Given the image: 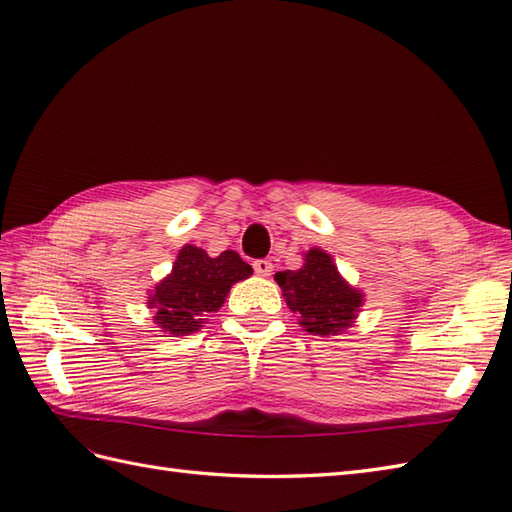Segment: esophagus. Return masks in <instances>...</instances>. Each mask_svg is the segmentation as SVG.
Segmentation results:
<instances>
[{"label": "esophagus", "instance_id": "1", "mask_svg": "<svg viewBox=\"0 0 512 512\" xmlns=\"http://www.w3.org/2000/svg\"><path fill=\"white\" fill-rule=\"evenodd\" d=\"M253 268L259 277H270L272 275V264L268 259H257L253 261Z\"/></svg>", "mask_w": 512, "mask_h": 512}]
</instances>
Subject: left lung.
Here are the masks:
<instances>
[{
    "label": "left lung",
    "instance_id": "obj_1",
    "mask_svg": "<svg viewBox=\"0 0 512 512\" xmlns=\"http://www.w3.org/2000/svg\"><path fill=\"white\" fill-rule=\"evenodd\" d=\"M303 259L299 270L275 275L285 303L312 336L344 334L358 318L364 294L340 277L334 259L320 248L307 251Z\"/></svg>",
    "mask_w": 512,
    "mask_h": 512
}]
</instances>
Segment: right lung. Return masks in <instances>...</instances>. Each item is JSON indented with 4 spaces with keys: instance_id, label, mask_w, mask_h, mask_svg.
<instances>
[{
    "instance_id": "1",
    "label": "right lung",
    "mask_w": 512,
    "mask_h": 512,
    "mask_svg": "<svg viewBox=\"0 0 512 512\" xmlns=\"http://www.w3.org/2000/svg\"><path fill=\"white\" fill-rule=\"evenodd\" d=\"M253 275V268L235 251L209 257L202 248L185 244L172 272L148 296L154 323L172 336L194 334L207 316L218 312L231 285Z\"/></svg>"
}]
</instances>
